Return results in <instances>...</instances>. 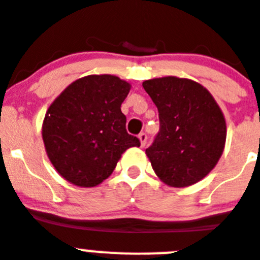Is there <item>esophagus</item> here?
<instances>
[{"instance_id":"1","label":"esophagus","mask_w":260,"mask_h":260,"mask_svg":"<svg viewBox=\"0 0 260 260\" xmlns=\"http://www.w3.org/2000/svg\"><path fill=\"white\" fill-rule=\"evenodd\" d=\"M139 139H140V142H141V147H144L145 145H146V140H147V136L146 133H140L139 135Z\"/></svg>"}]
</instances>
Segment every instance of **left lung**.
I'll use <instances>...</instances> for the list:
<instances>
[{
	"instance_id": "left-lung-1",
	"label": "left lung",
	"mask_w": 260,
	"mask_h": 260,
	"mask_svg": "<svg viewBox=\"0 0 260 260\" xmlns=\"http://www.w3.org/2000/svg\"><path fill=\"white\" fill-rule=\"evenodd\" d=\"M158 107L160 128L146 149L156 176L185 188L211 172L224 151L226 124L211 93L190 79L165 76L142 83Z\"/></svg>"
}]
</instances>
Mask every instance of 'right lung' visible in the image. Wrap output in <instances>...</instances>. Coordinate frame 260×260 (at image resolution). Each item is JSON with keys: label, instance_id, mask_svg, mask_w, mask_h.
Segmentation results:
<instances>
[{"label": "right lung", "instance_id": "add662e5", "mask_svg": "<svg viewBox=\"0 0 260 260\" xmlns=\"http://www.w3.org/2000/svg\"><path fill=\"white\" fill-rule=\"evenodd\" d=\"M131 84L114 75L75 80L49 106L43 140L58 174L81 188L100 185L115 170L121 154L140 140L128 135L120 106Z\"/></svg>", "mask_w": 260, "mask_h": 260}]
</instances>
